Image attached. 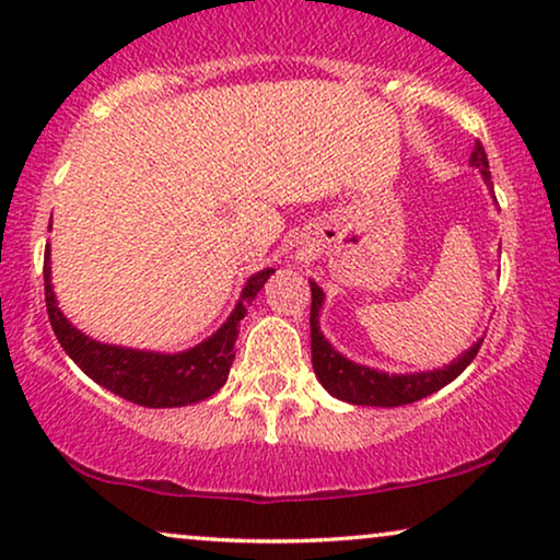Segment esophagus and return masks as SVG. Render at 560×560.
<instances>
[{
  "label": "esophagus",
  "mask_w": 560,
  "mask_h": 560,
  "mask_svg": "<svg viewBox=\"0 0 560 560\" xmlns=\"http://www.w3.org/2000/svg\"><path fill=\"white\" fill-rule=\"evenodd\" d=\"M308 255H311V244H305V242L290 244V257L293 259H305Z\"/></svg>",
  "instance_id": "34e87169"
}]
</instances>
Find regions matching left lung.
<instances>
[{
  "instance_id": "obj_1",
  "label": "left lung",
  "mask_w": 560,
  "mask_h": 560,
  "mask_svg": "<svg viewBox=\"0 0 560 560\" xmlns=\"http://www.w3.org/2000/svg\"><path fill=\"white\" fill-rule=\"evenodd\" d=\"M469 165L477 167L485 178L489 194L494 196L492 175H489V160L481 142L474 144V152L469 158ZM324 290L311 280V357H313V372L320 385H324L334 397L351 405H372V408H400V405H410L423 400V397L439 393L448 382H454L471 359L477 357L481 341L477 339L462 357L454 362L439 366L431 372H408V374H389L374 366H364L351 362L331 347L320 331V308H324Z\"/></svg>"
}]
</instances>
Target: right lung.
<instances>
[{"label": "right lung", "mask_w": 560, "mask_h": 560, "mask_svg": "<svg viewBox=\"0 0 560 560\" xmlns=\"http://www.w3.org/2000/svg\"><path fill=\"white\" fill-rule=\"evenodd\" d=\"M272 272V267H265V270L252 275L244 282L240 301L224 324L209 339L186 351H178V354L102 343L79 331L58 308V298L52 293L50 244L45 247L43 267L45 305H48L50 326L60 347L96 385L125 397L129 402L142 405V408H183V405L201 402L224 387L236 354L234 343L240 336V324L247 316V305H252Z\"/></svg>", "instance_id": "1"}]
</instances>
